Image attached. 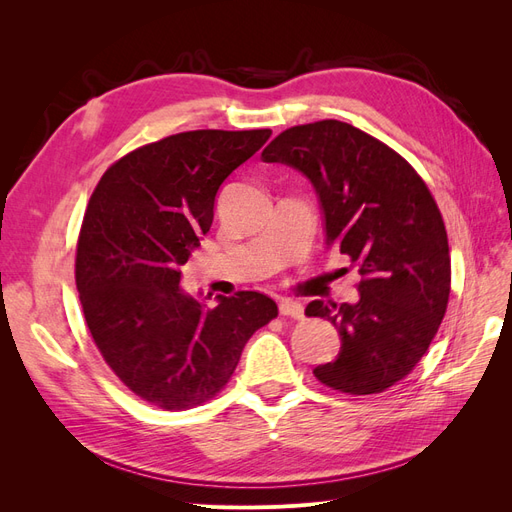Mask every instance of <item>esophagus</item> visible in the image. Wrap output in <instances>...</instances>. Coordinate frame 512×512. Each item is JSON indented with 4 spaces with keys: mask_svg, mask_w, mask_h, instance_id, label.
I'll return each mask as SVG.
<instances>
[{
    "mask_svg": "<svg viewBox=\"0 0 512 512\" xmlns=\"http://www.w3.org/2000/svg\"><path fill=\"white\" fill-rule=\"evenodd\" d=\"M280 314L294 318V320H301L303 318V305L297 301H290V299H282L280 301Z\"/></svg>",
    "mask_w": 512,
    "mask_h": 512,
    "instance_id": "34e87169",
    "label": "esophagus"
}]
</instances>
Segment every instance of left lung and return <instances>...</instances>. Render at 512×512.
<instances>
[{"label": "left lung", "mask_w": 512, "mask_h": 512, "mask_svg": "<svg viewBox=\"0 0 512 512\" xmlns=\"http://www.w3.org/2000/svg\"><path fill=\"white\" fill-rule=\"evenodd\" d=\"M262 160L312 181L327 245L363 277L356 303L305 307L342 337L337 359L314 376L348 395L386 391L421 361L446 314L451 254L436 200L397 151L337 119L284 130Z\"/></svg>", "instance_id": "obj_1"}]
</instances>
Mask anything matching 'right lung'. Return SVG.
I'll list each match as a JSON object with an SVG mask.
<instances>
[{"mask_svg":"<svg viewBox=\"0 0 512 512\" xmlns=\"http://www.w3.org/2000/svg\"><path fill=\"white\" fill-rule=\"evenodd\" d=\"M271 130H194L138 147L102 175L76 245V288L91 337L128 389L164 410L220 393L241 352L277 316L241 290L209 307L185 292L181 267L213 222L224 179Z\"/></svg>","mask_w":512,"mask_h":512,"instance_id":"add662e5","label":"right lung"}]
</instances>
